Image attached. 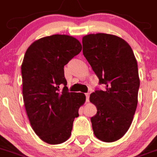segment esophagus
Instances as JSON below:
<instances>
[{"label": "esophagus", "instance_id": "obj_1", "mask_svg": "<svg viewBox=\"0 0 157 157\" xmlns=\"http://www.w3.org/2000/svg\"><path fill=\"white\" fill-rule=\"evenodd\" d=\"M86 101H89V93H86Z\"/></svg>", "mask_w": 157, "mask_h": 157}]
</instances>
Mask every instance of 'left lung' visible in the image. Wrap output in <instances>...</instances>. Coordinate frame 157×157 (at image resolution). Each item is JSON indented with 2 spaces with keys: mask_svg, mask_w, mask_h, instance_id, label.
Masks as SVG:
<instances>
[{
  "mask_svg": "<svg viewBox=\"0 0 157 157\" xmlns=\"http://www.w3.org/2000/svg\"><path fill=\"white\" fill-rule=\"evenodd\" d=\"M83 54L105 90L96 88L90 101L97 108L91 118L94 135L113 142L122 138L131 126L138 104L140 80L138 64L130 45L107 33L86 35Z\"/></svg>",
  "mask_w": 157,
  "mask_h": 157,
  "instance_id": "left-lung-1",
  "label": "left lung"
}]
</instances>
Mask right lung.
Returning <instances> with one entry per match:
<instances>
[{
	"instance_id": "add662e5",
	"label": "right lung",
	"mask_w": 157,
	"mask_h": 157,
	"mask_svg": "<svg viewBox=\"0 0 157 157\" xmlns=\"http://www.w3.org/2000/svg\"><path fill=\"white\" fill-rule=\"evenodd\" d=\"M67 35L45 36L28 48L21 70L22 95L31 127L44 142L56 145L70 137L73 123L84 103L83 93L69 92L64 66L81 52ZM60 85H64L60 90Z\"/></svg>"
}]
</instances>
